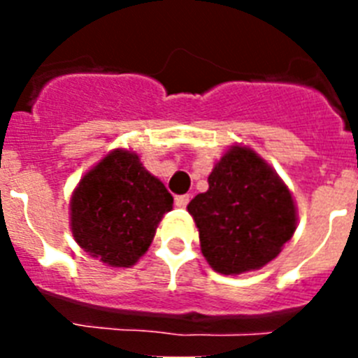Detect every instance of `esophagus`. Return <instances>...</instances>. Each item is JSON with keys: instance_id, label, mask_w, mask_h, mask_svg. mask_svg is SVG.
I'll return each instance as SVG.
<instances>
[{"instance_id": "34e87169", "label": "esophagus", "mask_w": 358, "mask_h": 358, "mask_svg": "<svg viewBox=\"0 0 358 358\" xmlns=\"http://www.w3.org/2000/svg\"><path fill=\"white\" fill-rule=\"evenodd\" d=\"M173 202H176L177 208H185L189 202V195H176Z\"/></svg>"}]
</instances>
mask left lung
I'll list each match as a JSON object with an SVG mask.
<instances>
[{
  "label": "left lung",
  "mask_w": 358,
  "mask_h": 358,
  "mask_svg": "<svg viewBox=\"0 0 358 358\" xmlns=\"http://www.w3.org/2000/svg\"><path fill=\"white\" fill-rule=\"evenodd\" d=\"M208 185L188 204L208 264L240 274L274 260L296 231L292 195L276 172L249 148L231 147Z\"/></svg>",
  "instance_id": "8db88e82"
}]
</instances>
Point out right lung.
Instances as JSON below:
<instances>
[{
  "instance_id": "1",
  "label": "right lung",
  "mask_w": 358,
  "mask_h": 358,
  "mask_svg": "<svg viewBox=\"0 0 358 358\" xmlns=\"http://www.w3.org/2000/svg\"><path fill=\"white\" fill-rule=\"evenodd\" d=\"M173 197L134 152L115 150L84 176L71 199L77 243L110 267H131L150 245Z\"/></svg>"
}]
</instances>
